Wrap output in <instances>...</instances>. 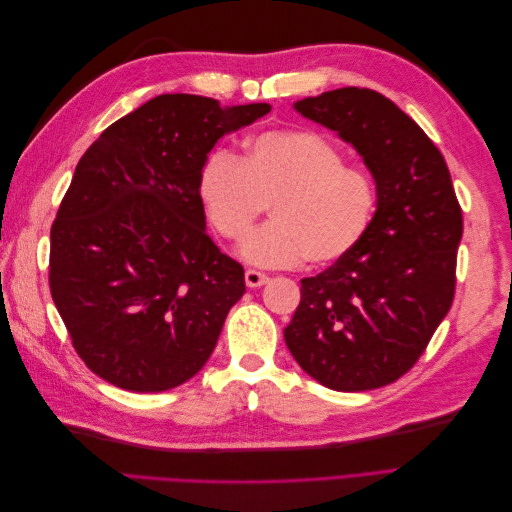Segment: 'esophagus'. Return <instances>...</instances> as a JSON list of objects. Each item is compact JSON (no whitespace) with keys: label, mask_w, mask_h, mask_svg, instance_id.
Segmentation results:
<instances>
[{"label":"esophagus","mask_w":512,"mask_h":512,"mask_svg":"<svg viewBox=\"0 0 512 512\" xmlns=\"http://www.w3.org/2000/svg\"><path fill=\"white\" fill-rule=\"evenodd\" d=\"M267 282H269V275L260 273L256 269H247L245 271V284L250 286V288H260V286H265Z\"/></svg>","instance_id":"esophagus-1"}]
</instances>
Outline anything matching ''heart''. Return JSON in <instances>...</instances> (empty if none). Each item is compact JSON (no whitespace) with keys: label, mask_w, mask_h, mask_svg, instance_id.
<instances>
[{"label":"heart","mask_w":512,"mask_h":512,"mask_svg":"<svg viewBox=\"0 0 512 512\" xmlns=\"http://www.w3.org/2000/svg\"><path fill=\"white\" fill-rule=\"evenodd\" d=\"M342 149L318 132L280 128L254 134L243 156L215 151L198 196L220 237L241 241L271 205L273 220L241 245L258 267H329L365 239L378 209L376 181L344 164Z\"/></svg>","instance_id":"obj_1"}]
</instances>
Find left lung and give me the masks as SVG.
Returning <instances> with one entry per match:
<instances>
[{"label": "left lung", "mask_w": 512, "mask_h": 512, "mask_svg": "<svg viewBox=\"0 0 512 512\" xmlns=\"http://www.w3.org/2000/svg\"><path fill=\"white\" fill-rule=\"evenodd\" d=\"M294 108L361 153L378 209L354 252L303 277L286 346L333 391L380 389L408 374L453 305L463 218L451 173L418 123L374 89L324 91Z\"/></svg>", "instance_id": "1"}]
</instances>
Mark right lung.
Instances as JSON below:
<instances>
[{
	"label": "right lung",
	"mask_w": 512,
	"mask_h": 512,
	"mask_svg": "<svg viewBox=\"0 0 512 512\" xmlns=\"http://www.w3.org/2000/svg\"><path fill=\"white\" fill-rule=\"evenodd\" d=\"M269 111L164 94L76 164L51 226L49 286L76 354L102 380L160 393L207 363L245 277L207 235L198 177L226 132Z\"/></svg>",
	"instance_id": "1"
}]
</instances>
